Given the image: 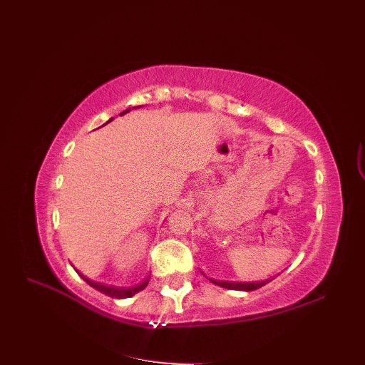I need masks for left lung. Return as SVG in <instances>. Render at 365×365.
I'll return each mask as SVG.
<instances>
[{
  "label": "left lung",
  "instance_id": "obj_1",
  "mask_svg": "<svg viewBox=\"0 0 365 365\" xmlns=\"http://www.w3.org/2000/svg\"><path fill=\"white\" fill-rule=\"evenodd\" d=\"M213 284H217L224 289H230V290H242V292H251V290H257L267 284L269 281L272 279H264V281H255V282H236V281H217V279H210Z\"/></svg>",
  "mask_w": 365,
  "mask_h": 365
}]
</instances>
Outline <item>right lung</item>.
Returning a JSON list of instances; mask_svg holds the SVG:
<instances>
[{
  "label": "right lung",
  "mask_w": 365,
  "mask_h": 365,
  "mask_svg": "<svg viewBox=\"0 0 365 365\" xmlns=\"http://www.w3.org/2000/svg\"><path fill=\"white\" fill-rule=\"evenodd\" d=\"M138 108V106H137ZM130 110H126V111H123L121 113L120 115H123V114H126V113H129ZM113 120V118H111ZM111 120H108L106 123H110ZM105 123V125H106ZM75 269V267H73ZM75 271L78 272V275L83 278L88 286H91L93 289H96V290H99L101 293H103V294H106V296H111V298H115V299H125V298H130V296H133V294H137L138 292H141V290H144L145 287H147V284H148V279L150 278H147V279H144L143 282H140V284H137L135 287H115V286H108V284H102V282H98V281H93V279H90V278H87L86 275H83L81 274L78 269H75Z\"/></svg>",
  "instance_id": "1"
}]
</instances>
